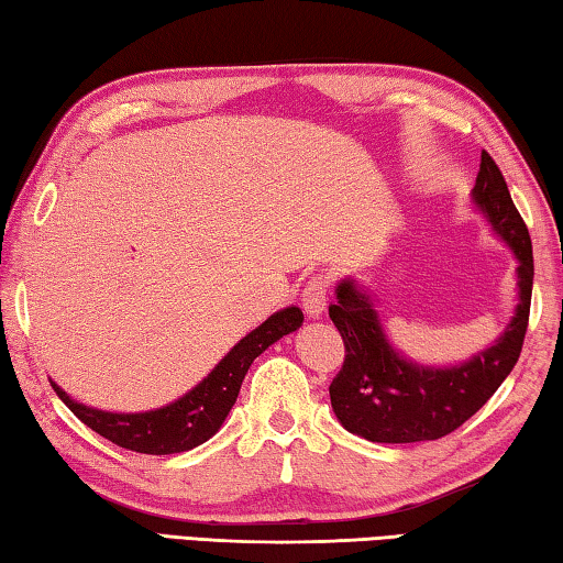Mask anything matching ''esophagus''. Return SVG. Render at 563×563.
I'll use <instances>...</instances> for the list:
<instances>
[{"label":"esophagus","instance_id":"obj_1","mask_svg":"<svg viewBox=\"0 0 563 563\" xmlns=\"http://www.w3.org/2000/svg\"><path fill=\"white\" fill-rule=\"evenodd\" d=\"M302 300V310L308 318H320L325 312L328 305V283L325 278H312L308 285H305L300 292Z\"/></svg>","mask_w":563,"mask_h":563}]
</instances>
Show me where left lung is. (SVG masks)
Instances as JSON below:
<instances>
[{"instance_id": "1", "label": "left lung", "mask_w": 563, "mask_h": 563, "mask_svg": "<svg viewBox=\"0 0 563 563\" xmlns=\"http://www.w3.org/2000/svg\"><path fill=\"white\" fill-rule=\"evenodd\" d=\"M472 206L517 258V308L501 335L470 360L442 367L405 357L389 342L365 285L355 278L338 283L330 320L345 342V362L330 385V402L340 424L362 440L383 444L440 440L484 407L517 365L531 305V238L487 151L472 188Z\"/></svg>"}]
</instances>
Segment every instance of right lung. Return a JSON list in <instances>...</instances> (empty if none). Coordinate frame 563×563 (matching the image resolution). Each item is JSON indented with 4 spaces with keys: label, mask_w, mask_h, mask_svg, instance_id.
<instances>
[{
    "label": "right lung",
    "mask_w": 563,
    "mask_h": 563,
    "mask_svg": "<svg viewBox=\"0 0 563 563\" xmlns=\"http://www.w3.org/2000/svg\"><path fill=\"white\" fill-rule=\"evenodd\" d=\"M302 325V310L283 308L247 332L243 340L228 350V355L208 373L201 383L190 387L174 402L146 409V412H109L84 402H76L64 389L52 383L62 402L91 427L93 432L107 437L109 442L123 450L141 454H178L203 444L221 430L228 412H231L238 393H241L247 367L261 352L268 350L283 335H290Z\"/></svg>",
    "instance_id": "add662e5"
}]
</instances>
